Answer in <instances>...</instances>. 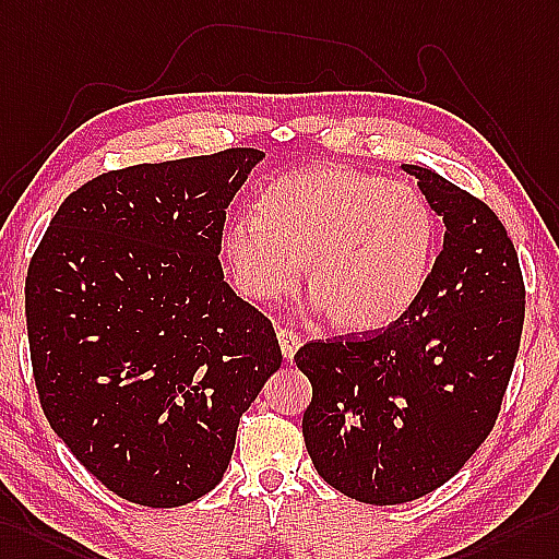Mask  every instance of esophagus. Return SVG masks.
Instances as JSON below:
<instances>
[{
	"mask_svg": "<svg viewBox=\"0 0 559 559\" xmlns=\"http://www.w3.org/2000/svg\"><path fill=\"white\" fill-rule=\"evenodd\" d=\"M277 342H280L284 360L289 362L294 358V353L298 350V346H301V334L289 330V326H280V330H277Z\"/></svg>",
	"mask_w": 559,
	"mask_h": 559,
	"instance_id": "esophagus-1",
	"label": "esophagus"
}]
</instances>
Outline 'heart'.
Here are the masks:
<instances>
[{
	"label": "heart",
	"mask_w": 559,
	"mask_h": 559,
	"mask_svg": "<svg viewBox=\"0 0 559 559\" xmlns=\"http://www.w3.org/2000/svg\"><path fill=\"white\" fill-rule=\"evenodd\" d=\"M437 221L417 189L344 166L272 180L253 215L229 223L223 253L251 301L304 287L330 324L367 332L396 320L425 284Z\"/></svg>",
	"instance_id": "obj_1"
}]
</instances>
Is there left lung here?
<instances>
[{"label": "left lung", "instance_id": "8db88e82", "mask_svg": "<svg viewBox=\"0 0 559 559\" xmlns=\"http://www.w3.org/2000/svg\"><path fill=\"white\" fill-rule=\"evenodd\" d=\"M445 235L403 316L316 338L294 362L312 386L308 455L322 479L370 506L437 491L491 433L520 350L526 289L498 215L429 168L407 166Z\"/></svg>", "mask_w": 559, "mask_h": 559}]
</instances>
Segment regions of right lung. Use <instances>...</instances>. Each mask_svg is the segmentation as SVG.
<instances>
[{
	"label": "right lung",
	"instance_id": "right-lung-1",
	"mask_svg": "<svg viewBox=\"0 0 559 559\" xmlns=\"http://www.w3.org/2000/svg\"><path fill=\"white\" fill-rule=\"evenodd\" d=\"M265 154L108 170L68 194L25 277L39 405L108 491L180 508L221 484L282 365L272 322L223 277L225 209Z\"/></svg>",
	"mask_w": 559,
	"mask_h": 559
}]
</instances>
